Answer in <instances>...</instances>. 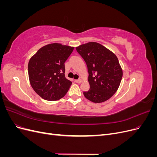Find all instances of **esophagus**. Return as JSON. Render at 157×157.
Masks as SVG:
<instances>
[{
  "label": "esophagus",
  "mask_w": 157,
  "mask_h": 157,
  "mask_svg": "<svg viewBox=\"0 0 157 157\" xmlns=\"http://www.w3.org/2000/svg\"><path fill=\"white\" fill-rule=\"evenodd\" d=\"M82 82V79H78V80H75V82H77L78 84L81 83Z\"/></svg>",
  "instance_id": "34e87169"
}]
</instances>
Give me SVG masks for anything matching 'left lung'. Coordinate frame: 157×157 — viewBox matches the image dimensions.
<instances>
[{"label":"left lung","instance_id":"obj_1","mask_svg":"<svg viewBox=\"0 0 157 157\" xmlns=\"http://www.w3.org/2000/svg\"><path fill=\"white\" fill-rule=\"evenodd\" d=\"M86 63L90 89L84 96L94 103H102L116 93L122 78L117 56L106 47L90 42L76 47Z\"/></svg>","mask_w":157,"mask_h":157}]
</instances>
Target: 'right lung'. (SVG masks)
I'll return each mask as SVG.
<instances>
[{
    "instance_id": "right-lung-1",
    "label": "right lung",
    "mask_w": 157,
    "mask_h": 157,
    "mask_svg": "<svg viewBox=\"0 0 157 157\" xmlns=\"http://www.w3.org/2000/svg\"><path fill=\"white\" fill-rule=\"evenodd\" d=\"M75 47L52 43L42 47L28 63L29 82L40 97L57 101L65 96L71 86L65 77V62Z\"/></svg>"
}]
</instances>
